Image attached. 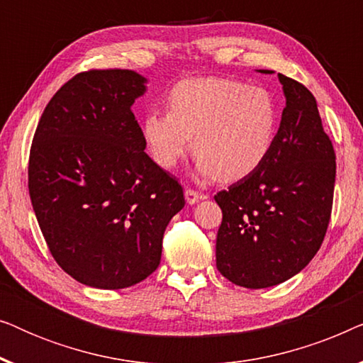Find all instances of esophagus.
Wrapping results in <instances>:
<instances>
[{
    "mask_svg": "<svg viewBox=\"0 0 363 363\" xmlns=\"http://www.w3.org/2000/svg\"><path fill=\"white\" fill-rule=\"evenodd\" d=\"M185 198H186V203L188 205H195V203L200 201L201 195L195 190H191V188H186L185 190Z\"/></svg>",
    "mask_w": 363,
    "mask_h": 363,
    "instance_id": "esophagus-1",
    "label": "esophagus"
}]
</instances>
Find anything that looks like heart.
Segmentation results:
<instances>
[{"label":"heart","mask_w":363,"mask_h":363,"mask_svg":"<svg viewBox=\"0 0 363 363\" xmlns=\"http://www.w3.org/2000/svg\"><path fill=\"white\" fill-rule=\"evenodd\" d=\"M153 111L142 135L153 160L175 168L191 147L201 178L241 180L262 165L274 143L277 107L266 89L221 77L185 79Z\"/></svg>","instance_id":"heart-1"}]
</instances>
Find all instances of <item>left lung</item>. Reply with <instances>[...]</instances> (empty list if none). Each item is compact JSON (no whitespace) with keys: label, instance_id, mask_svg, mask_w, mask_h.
Segmentation results:
<instances>
[{"label":"left lung","instance_id":"obj_1","mask_svg":"<svg viewBox=\"0 0 363 363\" xmlns=\"http://www.w3.org/2000/svg\"><path fill=\"white\" fill-rule=\"evenodd\" d=\"M277 76L286 107L271 152L256 172L215 195L223 211L216 267L247 289L281 284L309 264L334 201L335 152L315 97L301 82Z\"/></svg>","mask_w":363,"mask_h":363}]
</instances>
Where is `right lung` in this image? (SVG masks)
<instances>
[{
    "mask_svg": "<svg viewBox=\"0 0 363 363\" xmlns=\"http://www.w3.org/2000/svg\"><path fill=\"white\" fill-rule=\"evenodd\" d=\"M143 92L145 77L128 69L76 74L44 108L29 152V196L49 251L99 289L147 279L185 206L178 180L143 152L132 112Z\"/></svg>",
    "mask_w": 363,
    "mask_h": 363,
    "instance_id": "obj_1",
    "label": "right lung"
}]
</instances>
